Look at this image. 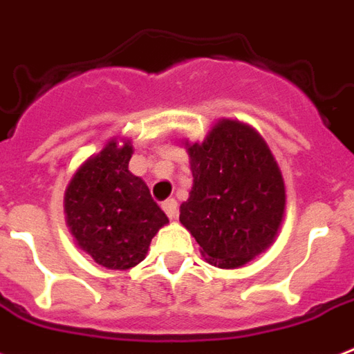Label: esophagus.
Listing matches in <instances>:
<instances>
[{"mask_svg": "<svg viewBox=\"0 0 354 354\" xmlns=\"http://www.w3.org/2000/svg\"><path fill=\"white\" fill-rule=\"evenodd\" d=\"M161 207H163V211L167 213V216L169 218H174L176 216V211H178V202L174 198H167L163 204H161Z\"/></svg>", "mask_w": 354, "mask_h": 354, "instance_id": "1", "label": "esophagus"}]
</instances>
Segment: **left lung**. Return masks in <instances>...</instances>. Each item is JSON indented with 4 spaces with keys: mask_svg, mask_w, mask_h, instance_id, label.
I'll use <instances>...</instances> for the list:
<instances>
[{
    "mask_svg": "<svg viewBox=\"0 0 354 354\" xmlns=\"http://www.w3.org/2000/svg\"><path fill=\"white\" fill-rule=\"evenodd\" d=\"M193 187L180 222L207 263L239 268L275 241L286 193L277 161L255 128L221 119L202 143H185Z\"/></svg>",
    "mask_w": 354,
    "mask_h": 354,
    "instance_id": "left-lung-1",
    "label": "left lung"
}]
</instances>
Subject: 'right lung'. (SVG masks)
I'll list each match as a JSON object with an SVG mask.
<instances>
[{"instance_id":"1","label":"right lung","mask_w":354,"mask_h":354,"mask_svg":"<svg viewBox=\"0 0 354 354\" xmlns=\"http://www.w3.org/2000/svg\"><path fill=\"white\" fill-rule=\"evenodd\" d=\"M132 143L110 139L77 169L64 194L66 222L75 242L97 264L128 270L147 257L150 241L169 218L147 183L128 171Z\"/></svg>"}]
</instances>
